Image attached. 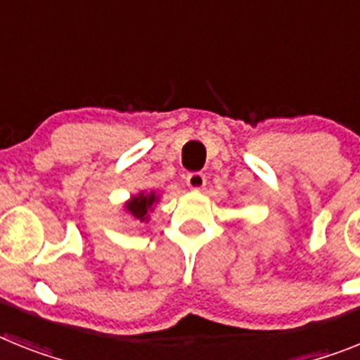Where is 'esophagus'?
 <instances>
[{
	"instance_id": "34e87169",
	"label": "esophagus",
	"mask_w": 360,
	"mask_h": 360,
	"mask_svg": "<svg viewBox=\"0 0 360 360\" xmlns=\"http://www.w3.org/2000/svg\"><path fill=\"white\" fill-rule=\"evenodd\" d=\"M186 185L192 190H201L207 185V177L201 172H192V174L186 175Z\"/></svg>"
}]
</instances>
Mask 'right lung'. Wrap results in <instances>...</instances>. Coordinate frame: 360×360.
Wrapping results in <instances>:
<instances>
[{"label": "right lung", "mask_w": 360, "mask_h": 360, "mask_svg": "<svg viewBox=\"0 0 360 360\" xmlns=\"http://www.w3.org/2000/svg\"><path fill=\"white\" fill-rule=\"evenodd\" d=\"M159 195L150 190V192H139V194L131 195V198L124 203V208L129 216L134 217L135 221H148L150 219V212H152L155 205L159 203Z\"/></svg>", "instance_id": "1"}]
</instances>
